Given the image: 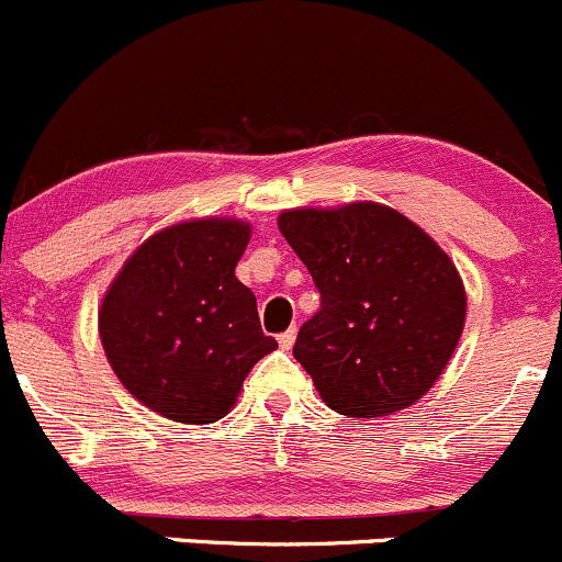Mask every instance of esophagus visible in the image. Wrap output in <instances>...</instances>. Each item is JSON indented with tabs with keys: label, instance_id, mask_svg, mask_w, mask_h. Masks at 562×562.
<instances>
[{
	"label": "esophagus",
	"instance_id": "obj_1",
	"mask_svg": "<svg viewBox=\"0 0 562 562\" xmlns=\"http://www.w3.org/2000/svg\"><path fill=\"white\" fill-rule=\"evenodd\" d=\"M294 337H297V327L286 329V331H283V335H279V346L283 348V351H289V348L294 346Z\"/></svg>",
	"mask_w": 562,
	"mask_h": 562
}]
</instances>
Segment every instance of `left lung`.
Returning a JSON list of instances; mask_svg holds the SVG:
<instances>
[{
    "label": "left lung",
    "mask_w": 562,
    "mask_h": 562,
    "mask_svg": "<svg viewBox=\"0 0 562 562\" xmlns=\"http://www.w3.org/2000/svg\"><path fill=\"white\" fill-rule=\"evenodd\" d=\"M279 231L322 292L294 359L327 407L380 418L424 400L467 324V289L442 246L375 201L286 209Z\"/></svg>",
    "instance_id": "left-lung-1"
}]
</instances>
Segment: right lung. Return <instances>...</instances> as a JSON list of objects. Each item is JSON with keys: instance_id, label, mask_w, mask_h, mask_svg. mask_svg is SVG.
<instances>
[{"instance_id": "add662e5", "label": "right lung", "mask_w": 562, "mask_h": 562, "mask_svg": "<svg viewBox=\"0 0 562 562\" xmlns=\"http://www.w3.org/2000/svg\"><path fill=\"white\" fill-rule=\"evenodd\" d=\"M251 225L203 216L149 235L125 259L99 307V337L120 383L177 424H214L262 356L257 297L235 279Z\"/></svg>"}]
</instances>
